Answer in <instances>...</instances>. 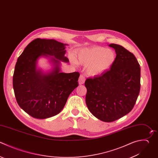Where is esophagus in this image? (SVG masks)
<instances>
[{"label":"esophagus","mask_w":158,"mask_h":158,"mask_svg":"<svg viewBox=\"0 0 158 158\" xmlns=\"http://www.w3.org/2000/svg\"><path fill=\"white\" fill-rule=\"evenodd\" d=\"M85 78L83 75H81L79 77V79H78V83L79 85H82L85 83Z\"/></svg>","instance_id":"esophagus-1"}]
</instances>
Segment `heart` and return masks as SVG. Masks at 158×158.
I'll list each match as a JSON object with an SVG mask.
<instances>
[{
  "label": "heart",
  "instance_id": "1",
  "mask_svg": "<svg viewBox=\"0 0 158 158\" xmlns=\"http://www.w3.org/2000/svg\"><path fill=\"white\" fill-rule=\"evenodd\" d=\"M115 60L116 54L113 50L99 46L81 49L76 58L77 64L87 67L86 72L91 77L100 75L109 70Z\"/></svg>",
  "mask_w": 158,
  "mask_h": 158
}]
</instances>
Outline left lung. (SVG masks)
<instances>
[{"instance_id":"obj_1","label":"left lung","mask_w":158,"mask_h":158,"mask_svg":"<svg viewBox=\"0 0 158 158\" xmlns=\"http://www.w3.org/2000/svg\"><path fill=\"white\" fill-rule=\"evenodd\" d=\"M116 60L110 70L86 80V104L98 119L111 122L128 114L140 89V67L135 56L122 46L110 44Z\"/></svg>"}]
</instances>
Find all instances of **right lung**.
I'll return each mask as SVG.
<instances>
[{
    "mask_svg": "<svg viewBox=\"0 0 158 158\" xmlns=\"http://www.w3.org/2000/svg\"><path fill=\"white\" fill-rule=\"evenodd\" d=\"M67 44L54 40L37 38L31 41L17 59L13 76V87L19 106L34 118L44 119L58 114L71 93L78 86V72H60L61 61ZM40 57L50 59L51 70L44 73L37 68Z\"/></svg>",
    "mask_w": 158,
    "mask_h": 158,
    "instance_id": "add662e5",
    "label": "right lung"
}]
</instances>
